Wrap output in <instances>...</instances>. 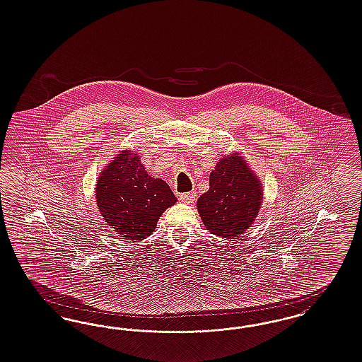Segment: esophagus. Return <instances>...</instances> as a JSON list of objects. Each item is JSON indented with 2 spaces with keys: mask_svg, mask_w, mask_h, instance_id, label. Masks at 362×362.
<instances>
[{
  "mask_svg": "<svg viewBox=\"0 0 362 362\" xmlns=\"http://www.w3.org/2000/svg\"><path fill=\"white\" fill-rule=\"evenodd\" d=\"M179 199H180L182 202L187 203V204H191V203H194V202H195V199H197V194H195V192L180 194V195H179Z\"/></svg>",
  "mask_w": 362,
  "mask_h": 362,
  "instance_id": "obj_1",
  "label": "esophagus"
}]
</instances>
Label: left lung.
I'll return each instance as SVG.
<instances>
[{
    "label": "left lung",
    "instance_id": "1",
    "mask_svg": "<svg viewBox=\"0 0 362 362\" xmlns=\"http://www.w3.org/2000/svg\"><path fill=\"white\" fill-rule=\"evenodd\" d=\"M263 203L259 176L240 153L223 156L209 175V189L197 199V212L214 235L230 239L253 224Z\"/></svg>",
    "mask_w": 362,
    "mask_h": 362
}]
</instances>
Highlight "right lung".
I'll list each match as a JSON object with an SVG mask.
<instances>
[{
	"label": "right lung",
	"mask_w": 362,
	"mask_h": 362,
	"mask_svg": "<svg viewBox=\"0 0 362 362\" xmlns=\"http://www.w3.org/2000/svg\"><path fill=\"white\" fill-rule=\"evenodd\" d=\"M102 218L126 240H143L153 233L176 197L163 179L144 170L136 151L122 150L99 174L95 187Z\"/></svg>",
	"instance_id": "obj_1"
}]
</instances>
